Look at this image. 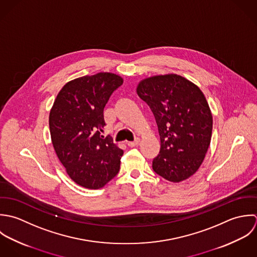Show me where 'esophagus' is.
<instances>
[{
    "label": "esophagus",
    "instance_id": "34e87169",
    "mask_svg": "<svg viewBox=\"0 0 257 257\" xmlns=\"http://www.w3.org/2000/svg\"><path fill=\"white\" fill-rule=\"evenodd\" d=\"M139 142H140V140L137 138V139H135V140L132 141V142H128L127 144H128L129 147H135V146H137V145L139 144Z\"/></svg>",
    "mask_w": 257,
    "mask_h": 257
}]
</instances>
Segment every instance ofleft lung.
<instances>
[{
    "label": "left lung",
    "instance_id": "8db88e82",
    "mask_svg": "<svg viewBox=\"0 0 257 257\" xmlns=\"http://www.w3.org/2000/svg\"><path fill=\"white\" fill-rule=\"evenodd\" d=\"M137 93L158 125L161 149L153 160L155 173L174 183L190 178L202 165L211 139L212 116L204 93L177 74L146 78Z\"/></svg>",
    "mask_w": 257,
    "mask_h": 257
}]
</instances>
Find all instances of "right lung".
<instances>
[{
    "label": "right lung",
    "mask_w": 257,
    "mask_h": 257,
    "mask_svg": "<svg viewBox=\"0 0 257 257\" xmlns=\"http://www.w3.org/2000/svg\"><path fill=\"white\" fill-rule=\"evenodd\" d=\"M123 84L114 73L99 72L67 82L57 94L51 113L52 145L66 173L77 185L104 187L119 172L121 150L104 137V107Z\"/></svg>",
    "instance_id": "obj_1"
}]
</instances>
